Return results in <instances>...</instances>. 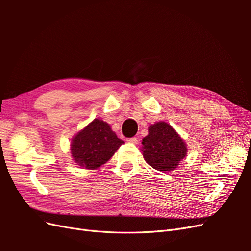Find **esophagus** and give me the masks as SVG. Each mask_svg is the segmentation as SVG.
<instances>
[{
	"label": "esophagus",
	"mask_w": 251,
	"mask_h": 251,
	"mask_svg": "<svg viewBox=\"0 0 251 251\" xmlns=\"http://www.w3.org/2000/svg\"><path fill=\"white\" fill-rule=\"evenodd\" d=\"M126 141L127 142H130V143H137L138 142V139L137 138H136V137H131V138H127L126 139Z\"/></svg>",
	"instance_id": "34e87169"
}]
</instances>
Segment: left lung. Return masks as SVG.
Instances as JSON below:
<instances>
[{"instance_id":"obj_1","label":"left lung","mask_w":251,"mask_h":251,"mask_svg":"<svg viewBox=\"0 0 251 251\" xmlns=\"http://www.w3.org/2000/svg\"><path fill=\"white\" fill-rule=\"evenodd\" d=\"M142 144L144 160L160 172L174 171L186 156L185 142L163 121L149 127V135L143 138Z\"/></svg>"}]
</instances>
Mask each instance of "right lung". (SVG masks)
<instances>
[{
    "mask_svg": "<svg viewBox=\"0 0 251 251\" xmlns=\"http://www.w3.org/2000/svg\"><path fill=\"white\" fill-rule=\"evenodd\" d=\"M123 143L107 123L94 119L73 138L71 154L78 165L94 170L107 162Z\"/></svg>",
    "mask_w": 251,
    "mask_h": 251,
    "instance_id": "add662e5",
    "label": "right lung"
}]
</instances>
